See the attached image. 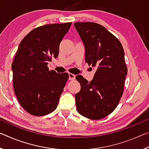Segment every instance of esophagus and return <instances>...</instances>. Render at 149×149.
Returning a JSON list of instances; mask_svg holds the SVG:
<instances>
[{
    "mask_svg": "<svg viewBox=\"0 0 149 149\" xmlns=\"http://www.w3.org/2000/svg\"><path fill=\"white\" fill-rule=\"evenodd\" d=\"M68 75H69V79L70 80H74L75 79V75L71 74V73H70Z\"/></svg>",
    "mask_w": 149,
    "mask_h": 149,
    "instance_id": "esophagus-1",
    "label": "esophagus"
}]
</instances>
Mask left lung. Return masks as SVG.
Listing matches in <instances>:
<instances>
[{
    "instance_id": "left-lung-1",
    "label": "left lung",
    "mask_w": 149,
    "mask_h": 149,
    "mask_svg": "<svg viewBox=\"0 0 149 149\" xmlns=\"http://www.w3.org/2000/svg\"><path fill=\"white\" fill-rule=\"evenodd\" d=\"M75 29L85 49V62L95 67L90 82L81 75V85L75 95L77 112L91 120H100L111 114L122 97L127 74L124 50L114 35L100 24L76 22Z\"/></svg>"
}]
</instances>
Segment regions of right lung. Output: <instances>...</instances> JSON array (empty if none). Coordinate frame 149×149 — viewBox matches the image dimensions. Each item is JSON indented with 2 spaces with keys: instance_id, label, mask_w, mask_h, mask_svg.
Returning <instances> with one entry per match:
<instances>
[{
  "instance_id": "right-lung-1",
  "label": "right lung",
  "mask_w": 149,
  "mask_h": 149,
  "mask_svg": "<svg viewBox=\"0 0 149 149\" xmlns=\"http://www.w3.org/2000/svg\"><path fill=\"white\" fill-rule=\"evenodd\" d=\"M72 23L45 25L32 30L19 43L12 64L13 87L24 109L37 116L56 109L69 75L49 71L60 44Z\"/></svg>"
}]
</instances>
